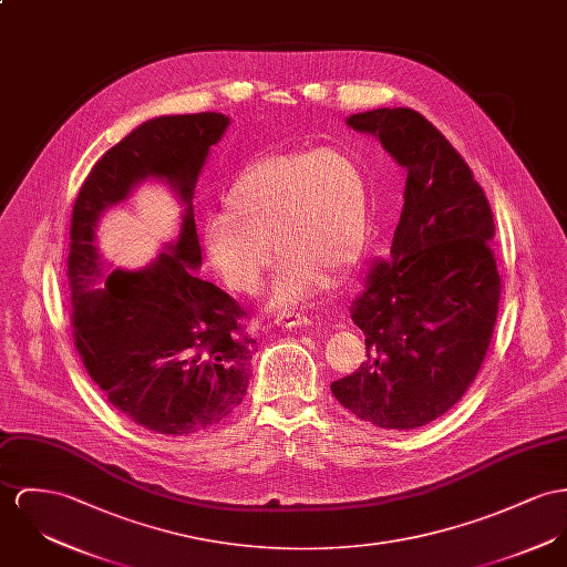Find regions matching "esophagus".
I'll return each instance as SVG.
<instances>
[{
	"label": "esophagus",
	"mask_w": 567,
	"mask_h": 567,
	"mask_svg": "<svg viewBox=\"0 0 567 567\" xmlns=\"http://www.w3.org/2000/svg\"><path fill=\"white\" fill-rule=\"evenodd\" d=\"M308 323H310L308 317L300 315V312H291V310L276 317V326H282V328H300V326H308Z\"/></svg>",
	"instance_id": "esophagus-1"
}]
</instances>
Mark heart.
<instances>
[{"label":"heart","instance_id":"heart-1","mask_svg":"<svg viewBox=\"0 0 567 567\" xmlns=\"http://www.w3.org/2000/svg\"><path fill=\"white\" fill-rule=\"evenodd\" d=\"M369 237V181L358 159L337 146L252 162L203 226L209 261L237 293L259 289L276 248L282 257L274 282L278 306L305 302L328 280L346 282Z\"/></svg>","mask_w":567,"mask_h":567}]
</instances>
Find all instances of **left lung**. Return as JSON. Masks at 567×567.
Returning a JSON list of instances; mask_svg holds the SVG:
<instances>
[{"label": "left lung", "mask_w": 567, "mask_h": 567, "mask_svg": "<svg viewBox=\"0 0 567 567\" xmlns=\"http://www.w3.org/2000/svg\"><path fill=\"white\" fill-rule=\"evenodd\" d=\"M408 171L389 261L351 302L367 360L332 382L337 401L382 430H416L451 410L492 341L501 276L494 216L464 157L419 112L380 107L348 118Z\"/></svg>", "instance_id": "8db88e82"}]
</instances>
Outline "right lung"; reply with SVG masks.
<instances>
[{"label":"right lung","mask_w":567,"mask_h":567,"mask_svg":"<svg viewBox=\"0 0 567 567\" xmlns=\"http://www.w3.org/2000/svg\"><path fill=\"white\" fill-rule=\"evenodd\" d=\"M228 118L216 112L159 116L112 146L80 187L71 218L66 278L73 343L107 401L151 432L187 436L224 421L246 396L248 312L194 269L203 261L192 196ZM146 175L166 177L188 205L179 241L151 268L100 277L93 226Z\"/></svg>","instance_id":"add662e5"}]
</instances>
